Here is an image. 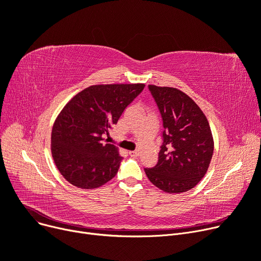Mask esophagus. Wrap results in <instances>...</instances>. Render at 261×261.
I'll list each match as a JSON object with an SVG mask.
<instances>
[{
	"label": "esophagus",
	"mask_w": 261,
	"mask_h": 261,
	"mask_svg": "<svg viewBox=\"0 0 261 261\" xmlns=\"http://www.w3.org/2000/svg\"><path fill=\"white\" fill-rule=\"evenodd\" d=\"M139 150H132V151H129V155L132 156V157H138L139 156Z\"/></svg>",
	"instance_id": "esophagus-1"
}]
</instances>
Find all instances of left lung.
Returning a JSON list of instances; mask_svg holds the SVG:
<instances>
[{"instance_id": "left-lung-1", "label": "left lung", "mask_w": 261, "mask_h": 261, "mask_svg": "<svg viewBox=\"0 0 261 261\" xmlns=\"http://www.w3.org/2000/svg\"><path fill=\"white\" fill-rule=\"evenodd\" d=\"M163 120L158 163L144 168L149 181L168 194L185 193L207 172L214 139L208 121L196 102L175 87L148 85Z\"/></svg>"}]
</instances>
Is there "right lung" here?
<instances>
[{
	"label": "right lung",
	"mask_w": 261,
	"mask_h": 261,
	"mask_svg": "<svg viewBox=\"0 0 261 261\" xmlns=\"http://www.w3.org/2000/svg\"><path fill=\"white\" fill-rule=\"evenodd\" d=\"M145 84L91 85L73 96L58 115L51 130L56 166L76 188L102 187L118 173L119 148L103 143V134L117 124L122 113Z\"/></svg>",
	"instance_id": "add662e5"
}]
</instances>
